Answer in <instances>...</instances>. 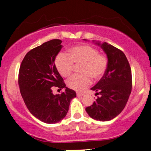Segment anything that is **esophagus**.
I'll return each mask as SVG.
<instances>
[{
	"label": "esophagus",
	"mask_w": 151,
	"mask_h": 151,
	"mask_svg": "<svg viewBox=\"0 0 151 151\" xmlns=\"http://www.w3.org/2000/svg\"><path fill=\"white\" fill-rule=\"evenodd\" d=\"M76 95H77L78 97H80V96L84 95V94L82 93H78V92H77V93H76Z\"/></svg>",
	"instance_id": "34e87169"
}]
</instances>
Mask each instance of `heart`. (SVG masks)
Here are the masks:
<instances>
[{"instance_id":"b5f03b06","label":"heart","mask_w":151,"mask_h":151,"mask_svg":"<svg viewBox=\"0 0 151 151\" xmlns=\"http://www.w3.org/2000/svg\"><path fill=\"white\" fill-rule=\"evenodd\" d=\"M108 58L99 54V50L90 45H79L71 47L68 54H58L55 58V66L61 76L69 77L76 66H79L81 74L73 76L67 84L73 90L82 91L91 84V78L101 80L108 67Z\"/></svg>"}]
</instances>
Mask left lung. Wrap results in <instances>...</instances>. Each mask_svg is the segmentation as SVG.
Returning a JSON list of instances; mask_svg holds the SVG:
<instances>
[{
    "label": "left lung",
    "mask_w": 151,
    "mask_h": 151,
    "mask_svg": "<svg viewBox=\"0 0 151 151\" xmlns=\"http://www.w3.org/2000/svg\"><path fill=\"white\" fill-rule=\"evenodd\" d=\"M97 44L107 54L108 67L104 77L91 88L99 96L86 111L92 119L108 121L117 116L127 103L132 88V70L123 51L106 42Z\"/></svg>",
    "instance_id": "8db88e82"
}]
</instances>
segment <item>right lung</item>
I'll list each match as a JSON object with an SVG mask.
<instances>
[{
  "instance_id": "obj_1",
  "label": "right lung",
  "mask_w": 151,
  "mask_h": 151,
  "mask_svg": "<svg viewBox=\"0 0 151 151\" xmlns=\"http://www.w3.org/2000/svg\"><path fill=\"white\" fill-rule=\"evenodd\" d=\"M62 41L52 39L30 50L22 61L18 84L22 97L30 112L43 123H56L64 119L71 100L76 97L73 90L66 87L54 64L62 48ZM56 87L65 92L54 96Z\"/></svg>"
}]
</instances>
